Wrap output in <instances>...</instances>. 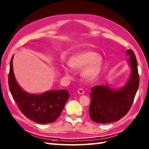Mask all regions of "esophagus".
Instances as JSON below:
<instances>
[{"label": "esophagus", "instance_id": "34e87169", "mask_svg": "<svg viewBox=\"0 0 149 149\" xmlns=\"http://www.w3.org/2000/svg\"><path fill=\"white\" fill-rule=\"evenodd\" d=\"M77 92H78V93H79L81 95H83V94H84V90L83 89H82V88H79V89H78Z\"/></svg>", "mask_w": 149, "mask_h": 149}]
</instances>
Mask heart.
Returning a JSON list of instances; mask_svg holds the SVG:
<instances>
[{"label":"heart","instance_id":"heart-1","mask_svg":"<svg viewBox=\"0 0 149 149\" xmlns=\"http://www.w3.org/2000/svg\"><path fill=\"white\" fill-rule=\"evenodd\" d=\"M69 65L75 69H81L83 76L88 80H92L99 74L102 65V58L98 56L96 52L89 50H84L78 52L73 55L69 60ZM66 74H69L70 70L64 68Z\"/></svg>","mask_w":149,"mask_h":149}]
</instances>
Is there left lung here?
<instances>
[{
    "mask_svg": "<svg viewBox=\"0 0 149 149\" xmlns=\"http://www.w3.org/2000/svg\"><path fill=\"white\" fill-rule=\"evenodd\" d=\"M131 73L130 79L119 90L108 86H96L91 88V104L89 108L90 118L95 122L107 123L118 121L130 109L140 83L138 63L132 50H127Z\"/></svg>",
    "mask_w": 149,
    "mask_h": 149,
    "instance_id": "1",
    "label": "left lung"
}]
</instances>
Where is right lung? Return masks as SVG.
Returning <instances> with one entry per match:
<instances>
[{
  "instance_id": "right-lung-1",
  "label": "right lung",
  "mask_w": 149,
  "mask_h": 149,
  "mask_svg": "<svg viewBox=\"0 0 149 149\" xmlns=\"http://www.w3.org/2000/svg\"><path fill=\"white\" fill-rule=\"evenodd\" d=\"M13 58L10 61L8 84L9 90L21 112L33 121L50 123L59 118L68 99L66 90L48 91L40 95L28 93L19 86L13 69Z\"/></svg>"
}]
</instances>
